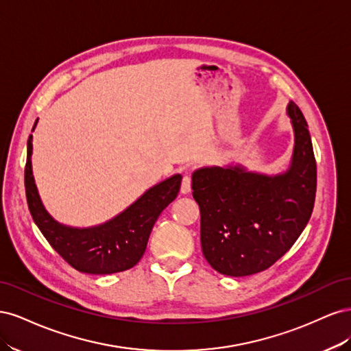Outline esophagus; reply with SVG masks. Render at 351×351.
<instances>
[{
  "label": "esophagus",
  "mask_w": 351,
  "mask_h": 351,
  "mask_svg": "<svg viewBox=\"0 0 351 351\" xmlns=\"http://www.w3.org/2000/svg\"><path fill=\"white\" fill-rule=\"evenodd\" d=\"M190 190H192V177H190L189 174H186L182 180V193L183 195H187Z\"/></svg>",
  "instance_id": "obj_1"
}]
</instances>
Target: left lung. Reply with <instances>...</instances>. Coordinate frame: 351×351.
<instances>
[{
  "instance_id": "1",
  "label": "left lung",
  "mask_w": 351,
  "mask_h": 351,
  "mask_svg": "<svg viewBox=\"0 0 351 351\" xmlns=\"http://www.w3.org/2000/svg\"><path fill=\"white\" fill-rule=\"evenodd\" d=\"M294 129L291 165L265 176L243 167H208L192 176L200 209V244L219 274L246 277L277 262L309 222L316 195V161L309 129L294 102L287 107Z\"/></svg>"
}]
</instances>
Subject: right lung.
Here are the masks:
<instances>
[{
	"label": "right lung",
	"instance_id": "obj_1",
	"mask_svg": "<svg viewBox=\"0 0 351 351\" xmlns=\"http://www.w3.org/2000/svg\"><path fill=\"white\" fill-rule=\"evenodd\" d=\"M36 125V123H35ZM32 136L27 141L25 187L30 215L42 234L70 267L104 275L133 268L146 250L152 227L177 197L182 176L176 174L151 187L120 215L98 227L73 228L57 222L45 210L32 176Z\"/></svg>",
	"mask_w": 351,
	"mask_h": 351
}]
</instances>
